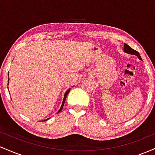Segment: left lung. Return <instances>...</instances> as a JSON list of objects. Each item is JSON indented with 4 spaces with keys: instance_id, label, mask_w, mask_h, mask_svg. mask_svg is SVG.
Wrapping results in <instances>:
<instances>
[{
    "instance_id": "8db88e82",
    "label": "left lung",
    "mask_w": 155,
    "mask_h": 155,
    "mask_svg": "<svg viewBox=\"0 0 155 155\" xmlns=\"http://www.w3.org/2000/svg\"><path fill=\"white\" fill-rule=\"evenodd\" d=\"M124 51H125V52L128 53V54L136 55V56H138V58H139L140 60H142L141 58H140V54H139V52H138V51H137L136 50H135V49H132V48L130 47V46L127 45V44H124Z\"/></svg>"
}]
</instances>
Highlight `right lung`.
I'll return each instance as SVG.
<instances>
[{
    "label": "right lung",
    "mask_w": 155,
    "mask_h": 155,
    "mask_svg": "<svg viewBox=\"0 0 155 155\" xmlns=\"http://www.w3.org/2000/svg\"><path fill=\"white\" fill-rule=\"evenodd\" d=\"M70 90L71 89H68V90H67L66 92H65V95H64V98H63V104H62V106H61V107H60V110L59 111H58V113H59V112H60L62 111V109H63V106H64V104H65V99H66V97H67V95H68V92H70ZM48 120H49V119H48ZM45 120V121H46Z\"/></svg>",
    "instance_id": "add662e5"
}]
</instances>
